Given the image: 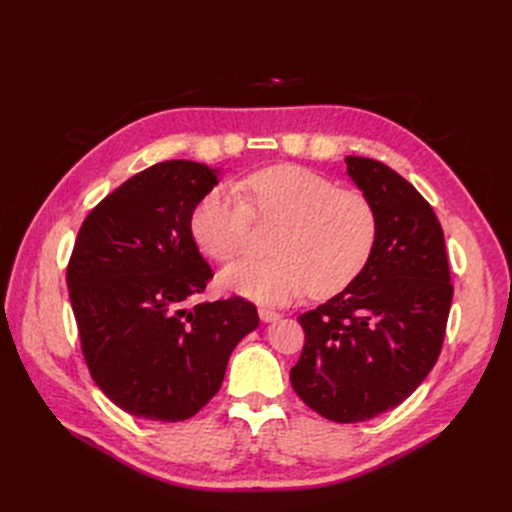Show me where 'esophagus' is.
<instances>
[{
  "instance_id": "1",
  "label": "esophagus",
  "mask_w": 512,
  "mask_h": 512,
  "mask_svg": "<svg viewBox=\"0 0 512 512\" xmlns=\"http://www.w3.org/2000/svg\"><path fill=\"white\" fill-rule=\"evenodd\" d=\"M258 316H260L262 322H275V320L282 318L280 312H273V309H269V307H260L258 309Z\"/></svg>"
}]
</instances>
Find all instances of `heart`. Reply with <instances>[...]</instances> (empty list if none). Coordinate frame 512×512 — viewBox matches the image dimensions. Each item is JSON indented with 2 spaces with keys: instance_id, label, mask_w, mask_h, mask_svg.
Returning <instances> with one entry per match:
<instances>
[{
  "instance_id": "1",
  "label": "heart",
  "mask_w": 512,
  "mask_h": 512,
  "mask_svg": "<svg viewBox=\"0 0 512 512\" xmlns=\"http://www.w3.org/2000/svg\"><path fill=\"white\" fill-rule=\"evenodd\" d=\"M243 194L211 190L192 213V235L218 262L245 252L254 218L282 220L271 252L245 258L222 271V288L258 303L280 305L307 290L327 299L348 288L365 269L378 239V213L356 190L297 164L256 170Z\"/></svg>"
}]
</instances>
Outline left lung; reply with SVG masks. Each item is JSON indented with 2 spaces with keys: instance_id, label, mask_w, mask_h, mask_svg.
<instances>
[{
  "instance_id": "8db88e82",
  "label": "left lung",
  "mask_w": 512,
  "mask_h": 512,
  "mask_svg": "<svg viewBox=\"0 0 512 512\" xmlns=\"http://www.w3.org/2000/svg\"><path fill=\"white\" fill-rule=\"evenodd\" d=\"M346 166L378 213L376 247L348 288L299 316L290 382L320 416L361 423L399 406L436 365L453 284L442 226L414 185L371 158Z\"/></svg>"
}]
</instances>
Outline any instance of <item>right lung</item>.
Returning a JSON list of instances; mask_svg holds the SVG:
<instances>
[{
  "mask_svg": "<svg viewBox=\"0 0 512 512\" xmlns=\"http://www.w3.org/2000/svg\"><path fill=\"white\" fill-rule=\"evenodd\" d=\"M218 170L153 164L85 218L66 282L91 378L115 406L177 423L220 391L230 352L258 327L243 297L198 303L213 277L192 237V213Z\"/></svg>",
  "mask_w": 512,
  "mask_h": 512,
  "instance_id": "right-lung-1",
  "label": "right lung"
}]
</instances>
